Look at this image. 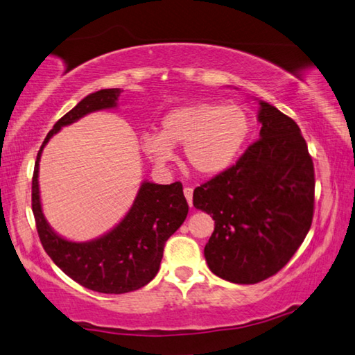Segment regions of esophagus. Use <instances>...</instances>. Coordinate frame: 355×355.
Segmentation results:
<instances>
[{
  "label": "esophagus",
  "instance_id": "esophagus-1",
  "mask_svg": "<svg viewBox=\"0 0 355 355\" xmlns=\"http://www.w3.org/2000/svg\"><path fill=\"white\" fill-rule=\"evenodd\" d=\"M184 198H187L189 207H193V188H191V187L184 188Z\"/></svg>",
  "mask_w": 355,
  "mask_h": 355
}]
</instances>
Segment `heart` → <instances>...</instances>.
<instances>
[{
	"mask_svg": "<svg viewBox=\"0 0 355 355\" xmlns=\"http://www.w3.org/2000/svg\"><path fill=\"white\" fill-rule=\"evenodd\" d=\"M250 136L243 107L194 103L167 112L159 134H145L142 148L157 166L173 159V147H184L193 171L215 177L232 166Z\"/></svg>",
	"mask_w": 355,
	"mask_h": 355,
	"instance_id": "heart-1",
	"label": "heart"
}]
</instances>
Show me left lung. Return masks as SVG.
Wrapping results in <instances>:
<instances>
[{
	"mask_svg": "<svg viewBox=\"0 0 355 355\" xmlns=\"http://www.w3.org/2000/svg\"><path fill=\"white\" fill-rule=\"evenodd\" d=\"M261 132L232 167L194 189L215 219L205 245L216 277L254 284L278 273L305 240L314 215V166L297 123L261 101Z\"/></svg>",
	"mask_w": 355,
	"mask_h": 355,
	"instance_id": "obj_1",
	"label": "left lung"
}]
</instances>
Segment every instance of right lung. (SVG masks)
<instances>
[{"label":"right lung","mask_w":355,"mask_h":355,"mask_svg":"<svg viewBox=\"0 0 355 355\" xmlns=\"http://www.w3.org/2000/svg\"><path fill=\"white\" fill-rule=\"evenodd\" d=\"M121 92L120 88H107L88 94L55 123L37 153L31 187L33 215L44 250L67 277L83 288L103 294H125L148 284L159 270L167 239L182 226L189 210L180 182L172 184L145 182L128 215L104 237L74 243L61 239L49 227L41 210L37 183L44 145L61 128L89 112L115 107Z\"/></svg>","instance_id":"right-lung-1"}]
</instances>
